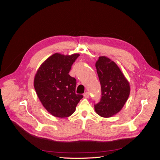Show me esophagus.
<instances>
[{
  "mask_svg": "<svg viewBox=\"0 0 160 160\" xmlns=\"http://www.w3.org/2000/svg\"><path fill=\"white\" fill-rule=\"evenodd\" d=\"M83 96H84V98H89V92H85V93L83 94Z\"/></svg>",
  "mask_w": 160,
  "mask_h": 160,
  "instance_id": "1",
  "label": "esophagus"
}]
</instances>
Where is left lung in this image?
<instances>
[{"instance_id":"8db88e82","label":"left lung","mask_w":160,"mask_h":160,"mask_svg":"<svg viewBox=\"0 0 160 160\" xmlns=\"http://www.w3.org/2000/svg\"><path fill=\"white\" fill-rule=\"evenodd\" d=\"M95 67L99 79L101 97L95 103L96 113L103 118L118 113L126 102L130 92L129 82L113 61L99 57Z\"/></svg>"}]
</instances>
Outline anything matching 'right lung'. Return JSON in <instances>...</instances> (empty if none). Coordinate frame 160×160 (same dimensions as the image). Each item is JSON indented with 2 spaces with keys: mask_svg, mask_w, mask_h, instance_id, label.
I'll use <instances>...</instances> for the list:
<instances>
[{
  "mask_svg": "<svg viewBox=\"0 0 160 160\" xmlns=\"http://www.w3.org/2000/svg\"><path fill=\"white\" fill-rule=\"evenodd\" d=\"M79 56L55 53L41 65L35 77L34 87L38 98L45 108L55 117H69L83 98L75 93L76 79L69 74Z\"/></svg>",
  "mask_w": 160,
  "mask_h": 160,
  "instance_id": "1",
  "label": "right lung"
}]
</instances>
